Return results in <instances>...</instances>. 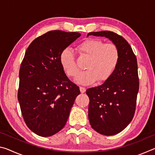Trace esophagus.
Masks as SVG:
<instances>
[{
    "label": "esophagus",
    "instance_id": "34e87169",
    "mask_svg": "<svg viewBox=\"0 0 155 155\" xmlns=\"http://www.w3.org/2000/svg\"><path fill=\"white\" fill-rule=\"evenodd\" d=\"M85 90H86V89L85 87H80V91H81V93H84L85 91Z\"/></svg>",
    "mask_w": 155,
    "mask_h": 155
}]
</instances>
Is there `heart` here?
<instances>
[{"mask_svg": "<svg viewBox=\"0 0 155 155\" xmlns=\"http://www.w3.org/2000/svg\"><path fill=\"white\" fill-rule=\"evenodd\" d=\"M81 57H87L85 65V71L81 72L77 78V83L87 85L97 80L103 83L111 77L115 71L120 60L117 47L112 43L104 44L98 39H88L77 46ZM60 63L65 74L69 77L75 78L79 69L76 63L73 52L65 48L60 54Z\"/></svg>", "mask_w": 155, "mask_h": 155, "instance_id": "b5f03b06", "label": "heart"}]
</instances>
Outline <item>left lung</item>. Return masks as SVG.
<instances>
[{
    "mask_svg": "<svg viewBox=\"0 0 155 155\" xmlns=\"http://www.w3.org/2000/svg\"><path fill=\"white\" fill-rule=\"evenodd\" d=\"M89 35L108 38L119 50L118 64L111 77L86 91L91 127L100 134L114 135L124 130L134 116L139 91L137 59L127 41L116 33L103 31Z\"/></svg>",
    "mask_w": 155,
    "mask_h": 155,
    "instance_id": "8db88e82",
    "label": "left lung"
}]
</instances>
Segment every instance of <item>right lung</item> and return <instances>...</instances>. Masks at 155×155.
I'll return each mask as SVG.
<instances>
[{"label": "right lung", "mask_w": 155, "mask_h": 155, "mask_svg": "<svg viewBox=\"0 0 155 155\" xmlns=\"http://www.w3.org/2000/svg\"><path fill=\"white\" fill-rule=\"evenodd\" d=\"M79 33L48 31L28 46L19 72L18 99L23 118L39 136L50 137L64 127L79 87L65 74L60 54Z\"/></svg>", "instance_id": "right-lung-1"}]
</instances>
